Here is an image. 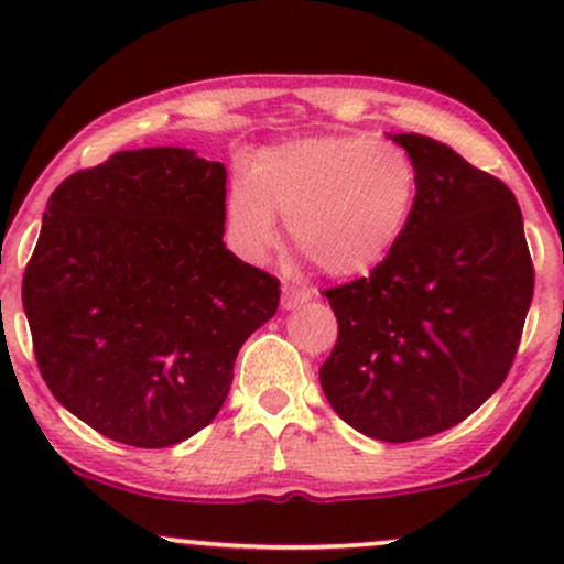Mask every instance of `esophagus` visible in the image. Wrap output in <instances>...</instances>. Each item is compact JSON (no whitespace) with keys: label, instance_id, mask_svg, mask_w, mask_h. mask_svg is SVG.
<instances>
[{"label":"esophagus","instance_id":"34e87169","mask_svg":"<svg viewBox=\"0 0 564 564\" xmlns=\"http://www.w3.org/2000/svg\"><path fill=\"white\" fill-rule=\"evenodd\" d=\"M310 300H313V294H310V291H304V289L283 286V291H281L283 310H296V307H302V304H307Z\"/></svg>","mask_w":564,"mask_h":564}]
</instances>
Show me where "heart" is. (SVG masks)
<instances>
[{
  "label": "heart",
  "instance_id": "b5f03b06",
  "mask_svg": "<svg viewBox=\"0 0 564 564\" xmlns=\"http://www.w3.org/2000/svg\"><path fill=\"white\" fill-rule=\"evenodd\" d=\"M416 164L390 140L326 134L262 151L225 200L230 241L262 260L278 217L304 254L334 278L377 270L400 243L416 204Z\"/></svg>",
  "mask_w": 564,
  "mask_h": 564
}]
</instances>
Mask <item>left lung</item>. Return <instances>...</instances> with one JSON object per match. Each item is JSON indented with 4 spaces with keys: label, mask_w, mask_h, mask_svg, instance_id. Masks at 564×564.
<instances>
[{
    "label": "left lung",
    "mask_w": 564,
    "mask_h": 564,
    "mask_svg": "<svg viewBox=\"0 0 564 564\" xmlns=\"http://www.w3.org/2000/svg\"><path fill=\"white\" fill-rule=\"evenodd\" d=\"M408 228L368 278L326 291L339 339L318 377L352 430L411 443L451 430L507 379L533 300L514 193L424 134Z\"/></svg>",
    "instance_id": "1"
}]
</instances>
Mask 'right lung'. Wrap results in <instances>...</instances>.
I'll list each match as a JSON object with an SVG mask.
<instances>
[{
	"label": "right lung",
	"mask_w": 564,
	"mask_h": 564,
	"mask_svg": "<svg viewBox=\"0 0 564 564\" xmlns=\"http://www.w3.org/2000/svg\"><path fill=\"white\" fill-rule=\"evenodd\" d=\"M225 183L191 148H140L47 200L23 310L50 392L100 435L138 448L196 435L275 315V278L223 241Z\"/></svg>",
	"instance_id": "add662e5"
}]
</instances>
